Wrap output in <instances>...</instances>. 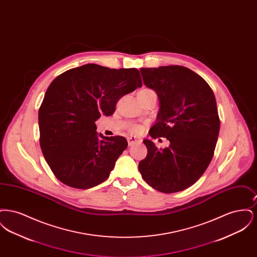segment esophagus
I'll list each match as a JSON object with an SVG mask.
<instances>
[{
	"label": "esophagus",
	"instance_id": "esophagus-1",
	"mask_svg": "<svg viewBox=\"0 0 257 257\" xmlns=\"http://www.w3.org/2000/svg\"><path fill=\"white\" fill-rule=\"evenodd\" d=\"M127 140H128V145H129L130 147L133 146L137 142H141V140H139V139H137V138H135V137H129Z\"/></svg>",
	"mask_w": 257,
	"mask_h": 257
}]
</instances>
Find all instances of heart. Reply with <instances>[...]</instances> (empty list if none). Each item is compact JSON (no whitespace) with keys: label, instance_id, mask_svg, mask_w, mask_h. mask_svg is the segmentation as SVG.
Returning a JSON list of instances; mask_svg holds the SVG:
<instances>
[{"label":"heart","instance_id":"1","mask_svg":"<svg viewBox=\"0 0 257 257\" xmlns=\"http://www.w3.org/2000/svg\"><path fill=\"white\" fill-rule=\"evenodd\" d=\"M147 90H150V89L145 88V89H142L141 91H147ZM129 130H130V132H131L132 134H139V133H141L142 128H141L140 126H138V125H132Z\"/></svg>","mask_w":257,"mask_h":257}]
</instances>
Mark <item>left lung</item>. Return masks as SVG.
Listing matches in <instances>:
<instances>
[{
    "mask_svg": "<svg viewBox=\"0 0 257 257\" xmlns=\"http://www.w3.org/2000/svg\"><path fill=\"white\" fill-rule=\"evenodd\" d=\"M140 71L160 99L157 121L149 135L166 138L171 145L159 150L145 140L147 155L139 171L159 192L183 191L201 177L214 156L220 125L214 92L202 77L180 65Z\"/></svg>",
    "mask_w": 257,
    "mask_h": 257,
    "instance_id": "8db88e82",
    "label": "left lung"
}]
</instances>
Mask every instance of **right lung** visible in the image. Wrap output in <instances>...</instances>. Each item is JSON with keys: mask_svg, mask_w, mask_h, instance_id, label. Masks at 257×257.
<instances>
[{"mask_svg": "<svg viewBox=\"0 0 257 257\" xmlns=\"http://www.w3.org/2000/svg\"><path fill=\"white\" fill-rule=\"evenodd\" d=\"M142 85L137 68L94 63L69 69L51 83L38 111L39 144L61 182L86 190L108 179L128 143L121 136H98L95 121L111 115L117 101Z\"/></svg>", "mask_w": 257, "mask_h": 257, "instance_id": "1", "label": "right lung"}]
</instances>
